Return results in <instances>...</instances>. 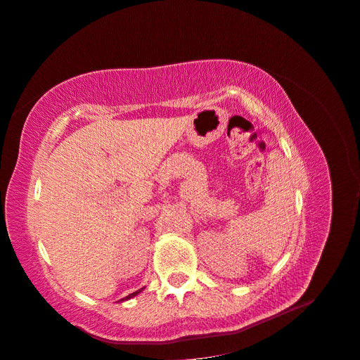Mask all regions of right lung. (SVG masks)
Wrapping results in <instances>:
<instances>
[{
  "mask_svg": "<svg viewBox=\"0 0 360 360\" xmlns=\"http://www.w3.org/2000/svg\"><path fill=\"white\" fill-rule=\"evenodd\" d=\"M141 290H143V288H141ZM141 290H139V291H136V292H132V294L127 295V297H125V299H122V300H128V299H131V297H134V295H137V294H139V292H140Z\"/></svg>",
  "mask_w": 360,
  "mask_h": 360,
  "instance_id": "obj_1",
  "label": "right lung"
}]
</instances>
